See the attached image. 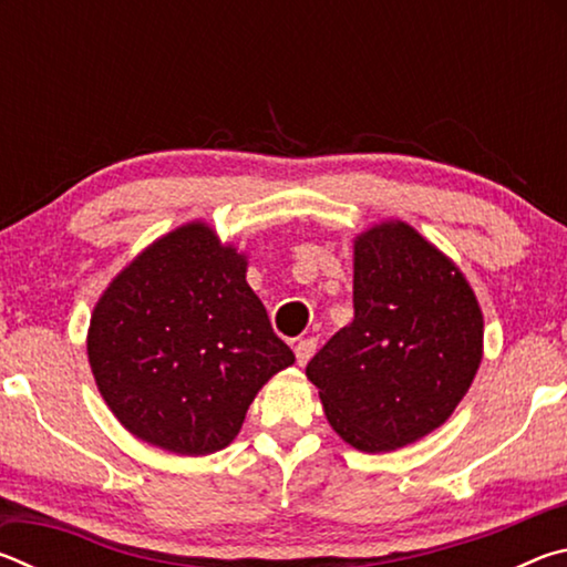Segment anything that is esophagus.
Wrapping results in <instances>:
<instances>
[{"instance_id": "1", "label": "esophagus", "mask_w": 567, "mask_h": 567, "mask_svg": "<svg viewBox=\"0 0 567 567\" xmlns=\"http://www.w3.org/2000/svg\"><path fill=\"white\" fill-rule=\"evenodd\" d=\"M315 348H318V342H315L312 338L297 340V342H295V358H297V364H307V362H310V358L315 354Z\"/></svg>"}]
</instances>
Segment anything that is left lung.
<instances>
[{"instance_id":"left-lung-1","label":"left lung","mask_w":567,"mask_h":567,"mask_svg":"<svg viewBox=\"0 0 567 567\" xmlns=\"http://www.w3.org/2000/svg\"><path fill=\"white\" fill-rule=\"evenodd\" d=\"M354 318L307 362L330 425L390 453L453 415L483 360V312L453 260L408 223L354 239Z\"/></svg>"}]
</instances>
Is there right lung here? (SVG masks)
Listing matches in <instances>:
<instances>
[{
  "label": "right lung",
  "instance_id": "obj_1",
  "mask_svg": "<svg viewBox=\"0 0 567 567\" xmlns=\"http://www.w3.org/2000/svg\"><path fill=\"white\" fill-rule=\"evenodd\" d=\"M245 272V255L189 223L134 257L94 305L92 375L134 437L217 453L265 382L295 362Z\"/></svg>",
  "mask_w": 567,
  "mask_h": 567
}]
</instances>
